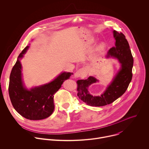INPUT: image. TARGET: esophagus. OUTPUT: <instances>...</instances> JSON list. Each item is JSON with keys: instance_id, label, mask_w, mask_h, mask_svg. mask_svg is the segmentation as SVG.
<instances>
[{"instance_id": "esophagus-1", "label": "esophagus", "mask_w": 149, "mask_h": 149, "mask_svg": "<svg viewBox=\"0 0 149 149\" xmlns=\"http://www.w3.org/2000/svg\"><path fill=\"white\" fill-rule=\"evenodd\" d=\"M89 73V70L87 68H83L80 69L77 72L75 73L74 76L76 77H81L85 78L87 76Z\"/></svg>"}]
</instances>
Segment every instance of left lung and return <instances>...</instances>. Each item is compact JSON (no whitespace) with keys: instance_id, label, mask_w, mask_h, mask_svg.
I'll return each instance as SVG.
<instances>
[{"instance_id":"8db88e82","label":"left lung","mask_w":149,"mask_h":149,"mask_svg":"<svg viewBox=\"0 0 149 149\" xmlns=\"http://www.w3.org/2000/svg\"><path fill=\"white\" fill-rule=\"evenodd\" d=\"M113 34L116 39L115 46L109 50L107 56L110 55L117 58L121 63V68L100 96H93L87 91L88 86L98 81L96 78L90 76L87 79L77 81V96L87 105L99 107L113 103L125 93L132 80L133 58L129 43L122 32L114 31Z\"/></svg>"}]
</instances>
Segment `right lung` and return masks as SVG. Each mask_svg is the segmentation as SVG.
I'll list each match as a JSON object with an SVG mask.
<instances>
[{
    "instance_id": "right-lung-1",
    "label": "right lung",
    "mask_w": 149,
    "mask_h": 149,
    "mask_svg": "<svg viewBox=\"0 0 149 149\" xmlns=\"http://www.w3.org/2000/svg\"><path fill=\"white\" fill-rule=\"evenodd\" d=\"M28 47L27 46L22 51L12 68L9 79V94L14 109L21 116L29 120H42L53 113L54 95L73 73L63 72L48 84L27 90L23 86L22 79V66L19 59L23 56Z\"/></svg>"
}]
</instances>
